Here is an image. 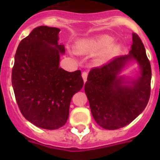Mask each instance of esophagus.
Instances as JSON below:
<instances>
[{
  "label": "esophagus",
  "mask_w": 160,
  "mask_h": 160,
  "mask_svg": "<svg viewBox=\"0 0 160 160\" xmlns=\"http://www.w3.org/2000/svg\"><path fill=\"white\" fill-rule=\"evenodd\" d=\"M82 78H83L84 82H86L87 80V72H83V73H82Z\"/></svg>",
  "instance_id": "obj_1"
}]
</instances>
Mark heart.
I'll return each instance as SVG.
<instances>
[{
    "instance_id": "heart-1",
    "label": "heart",
    "mask_w": 160,
    "mask_h": 160,
    "mask_svg": "<svg viewBox=\"0 0 160 160\" xmlns=\"http://www.w3.org/2000/svg\"><path fill=\"white\" fill-rule=\"evenodd\" d=\"M114 42L113 38L108 35L86 38L78 41L76 43L77 50L83 54L98 53L94 58V62L97 65H101L107 62L109 60L118 56L121 51V46L118 44H112Z\"/></svg>"
}]
</instances>
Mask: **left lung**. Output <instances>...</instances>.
Wrapping results in <instances>:
<instances>
[{"label": "left lung", "instance_id": "1", "mask_svg": "<svg viewBox=\"0 0 160 160\" xmlns=\"http://www.w3.org/2000/svg\"><path fill=\"white\" fill-rule=\"evenodd\" d=\"M129 54L115 57L89 72L85 92L91 111L100 127L113 130L125 127L147 106L151 92L152 70L144 44L133 33ZM135 60L140 68L136 79L127 80L119 74L128 61Z\"/></svg>", "mask_w": 160, "mask_h": 160}]
</instances>
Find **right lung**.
Segmentation results:
<instances>
[{
    "label": "right lung",
    "mask_w": 160,
    "mask_h": 160,
    "mask_svg": "<svg viewBox=\"0 0 160 160\" xmlns=\"http://www.w3.org/2000/svg\"><path fill=\"white\" fill-rule=\"evenodd\" d=\"M60 29L42 26L21 40L14 56L12 85L24 118L37 127L57 129L66 123L71 99L81 90V72L60 68L65 53Z\"/></svg>",
    "instance_id": "add662e5"
}]
</instances>
